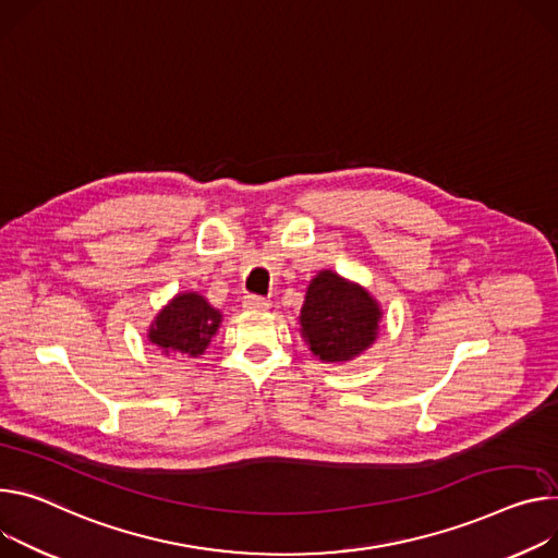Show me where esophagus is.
Segmentation results:
<instances>
[{
    "label": "esophagus",
    "mask_w": 558,
    "mask_h": 558,
    "mask_svg": "<svg viewBox=\"0 0 558 558\" xmlns=\"http://www.w3.org/2000/svg\"><path fill=\"white\" fill-rule=\"evenodd\" d=\"M242 305H244V310H248V312H265V310L271 307V302H269L267 298H260V295H246V298L242 300Z\"/></svg>",
    "instance_id": "obj_1"
}]
</instances>
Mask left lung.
Listing matches in <instances>:
<instances>
[{"mask_svg":"<svg viewBox=\"0 0 558 558\" xmlns=\"http://www.w3.org/2000/svg\"><path fill=\"white\" fill-rule=\"evenodd\" d=\"M380 320V302L363 284L323 269L302 302L300 336L320 363L342 365L376 342Z\"/></svg>","mask_w":558,"mask_h":558,"instance_id":"1","label":"left lung"}]
</instances>
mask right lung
I'll return each instance as SVG.
<instances>
[{"label": "right lung", "mask_w": 558, "mask_h": 558, "mask_svg": "<svg viewBox=\"0 0 558 558\" xmlns=\"http://www.w3.org/2000/svg\"><path fill=\"white\" fill-rule=\"evenodd\" d=\"M222 325V312L197 291L175 293L148 325L146 338L162 356L197 359Z\"/></svg>", "instance_id": "obj_1"}]
</instances>
